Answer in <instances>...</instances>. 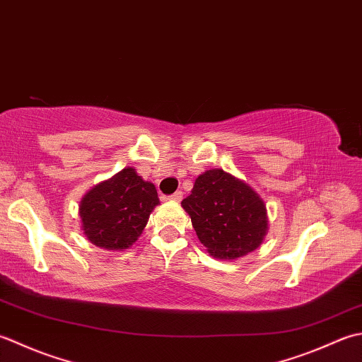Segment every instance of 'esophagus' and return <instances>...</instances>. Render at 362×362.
Wrapping results in <instances>:
<instances>
[{"mask_svg": "<svg viewBox=\"0 0 362 362\" xmlns=\"http://www.w3.org/2000/svg\"><path fill=\"white\" fill-rule=\"evenodd\" d=\"M170 200H173V202H176V203L181 202V200H182V192H181V190H176L173 195H170Z\"/></svg>", "mask_w": 362, "mask_h": 362, "instance_id": "esophagus-1", "label": "esophagus"}]
</instances>
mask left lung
I'll return each mask as SVG.
<instances>
[{"mask_svg":"<svg viewBox=\"0 0 362 362\" xmlns=\"http://www.w3.org/2000/svg\"><path fill=\"white\" fill-rule=\"evenodd\" d=\"M198 239L214 257L235 259L261 245L269 230L262 198L247 182L212 168L181 202Z\"/></svg>","mask_w":362,"mask_h":362,"instance_id":"left-lung-1","label":"left lung"}]
</instances>
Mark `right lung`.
<instances>
[{"label":"right lung","instance_id":"right-lung-1","mask_svg":"<svg viewBox=\"0 0 362 362\" xmlns=\"http://www.w3.org/2000/svg\"><path fill=\"white\" fill-rule=\"evenodd\" d=\"M159 204L153 182L128 167L92 187L79 203L81 228L87 240L105 250H127L142 234Z\"/></svg>","mask_w":362,"mask_h":362}]
</instances>
